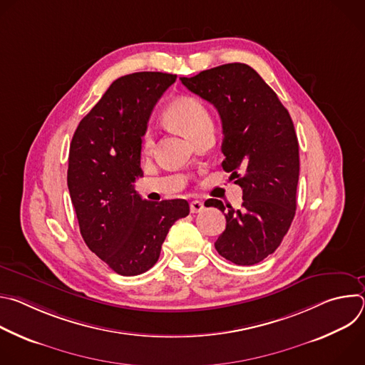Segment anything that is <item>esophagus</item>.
<instances>
[{
  "label": "esophagus",
  "instance_id": "34e87169",
  "mask_svg": "<svg viewBox=\"0 0 365 365\" xmlns=\"http://www.w3.org/2000/svg\"><path fill=\"white\" fill-rule=\"evenodd\" d=\"M203 203L200 200H192L190 202V212L192 214H197V212H202L203 211Z\"/></svg>",
  "mask_w": 365,
  "mask_h": 365
}]
</instances>
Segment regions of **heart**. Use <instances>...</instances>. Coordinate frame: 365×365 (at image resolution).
<instances>
[{
	"label": "heart",
	"mask_w": 365,
	"mask_h": 365,
	"mask_svg": "<svg viewBox=\"0 0 365 365\" xmlns=\"http://www.w3.org/2000/svg\"><path fill=\"white\" fill-rule=\"evenodd\" d=\"M165 118L189 140H192L206 125H211V117L206 108L192 96H179L173 99L165 111ZM153 144L151 131H145L143 137V150H150Z\"/></svg>",
	"instance_id": "obj_1"
}]
</instances>
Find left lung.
Wrapping results in <instances>:
<instances>
[{"label": "left lung", "instance_id": "8db88e82", "mask_svg": "<svg viewBox=\"0 0 365 365\" xmlns=\"http://www.w3.org/2000/svg\"><path fill=\"white\" fill-rule=\"evenodd\" d=\"M180 81L217 108L222 169L242 189L241 210L211 199V206L227 211V228L215 248L234 264H257L276 251L296 212L299 143L290 114L245 63L221 65Z\"/></svg>", "mask_w": 365, "mask_h": 365}]
</instances>
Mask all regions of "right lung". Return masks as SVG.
Returning a JSON list of instances; mask_svg holds the SVG:
<instances>
[{
  "label": "right lung",
  "mask_w": 365,
  "mask_h": 365,
  "mask_svg": "<svg viewBox=\"0 0 365 365\" xmlns=\"http://www.w3.org/2000/svg\"><path fill=\"white\" fill-rule=\"evenodd\" d=\"M175 81L176 75L162 72L118 78L82 118L71 143L68 187L82 238L121 276L151 269L170 227L189 215L185 199L150 202L134 189L143 175L147 121Z\"/></svg>",
  "instance_id": "1"
}]
</instances>
